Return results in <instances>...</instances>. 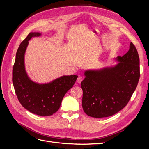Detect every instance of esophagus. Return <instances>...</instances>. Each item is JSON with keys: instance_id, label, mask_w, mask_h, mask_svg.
<instances>
[{"instance_id": "obj_1", "label": "esophagus", "mask_w": 149, "mask_h": 149, "mask_svg": "<svg viewBox=\"0 0 149 149\" xmlns=\"http://www.w3.org/2000/svg\"><path fill=\"white\" fill-rule=\"evenodd\" d=\"M83 77H81V76H79L78 78V79H77V82H78V83H81V81H83Z\"/></svg>"}]
</instances>
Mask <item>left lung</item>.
<instances>
[{"instance_id":"left-lung-1","label":"left lung","mask_w":149,"mask_h":149,"mask_svg":"<svg viewBox=\"0 0 149 149\" xmlns=\"http://www.w3.org/2000/svg\"><path fill=\"white\" fill-rule=\"evenodd\" d=\"M117 63L98 69L85 70L81 82L82 106L85 113L94 118L115 115L127 105L139 80V57L132 42Z\"/></svg>"}]
</instances>
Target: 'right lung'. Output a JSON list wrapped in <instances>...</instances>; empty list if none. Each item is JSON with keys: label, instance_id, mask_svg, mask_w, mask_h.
<instances>
[{"label": "right lung", "instance_id": "obj_1", "mask_svg": "<svg viewBox=\"0 0 149 149\" xmlns=\"http://www.w3.org/2000/svg\"><path fill=\"white\" fill-rule=\"evenodd\" d=\"M42 33H30L19 45L13 68L12 81L20 104L29 111L42 116L57 112L67 91L73 88L77 75L61 76L49 83H39L29 78L24 64L26 50L29 40L39 37Z\"/></svg>", "mask_w": 149, "mask_h": 149}]
</instances>
